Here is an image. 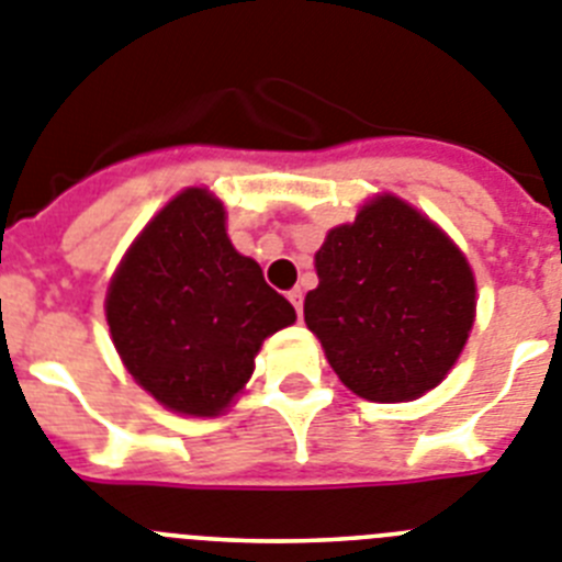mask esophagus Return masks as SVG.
<instances>
[{
	"instance_id": "obj_1",
	"label": "esophagus",
	"mask_w": 562,
	"mask_h": 562,
	"mask_svg": "<svg viewBox=\"0 0 562 562\" xmlns=\"http://www.w3.org/2000/svg\"><path fill=\"white\" fill-rule=\"evenodd\" d=\"M288 300L296 308V316H302V288H294V291H288Z\"/></svg>"
}]
</instances>
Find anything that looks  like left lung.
I'll return each mask as SVG.
<instances>
[{
	"label": "left lung",
	"mask_w": 562,
	"mask_h": 562,
	"mask_svg": "<svg viewBox=\"0 0 562 562\" xmlns=\"http://www.w3.org/2000/svg\"><path fill=\"white\" fill-rule=\"evenodd\" d=\"M305 325L368 402H413L450 373L475 322V277L422 212L379 194L316 251Z\"/></svg>",
	"instance_id": "1"
}]
</instances>
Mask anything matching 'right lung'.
Masks as SVG:
<instances>
[{
	"mask_svg": "<svg viewBox=\"0 0 562 562\" xmlns=\"http://www.w3.org/2000/svg\"><path fill=\"white\" fill-rule=\"evenodd\" d=\"M106 325L135 382L180 416H221L262 339L296 319L226 234V209L183 189L146 223L106 291Z\"/></svg>",
	"mask_w": 562,
	"mask_h": 562,
	"instance_id": "add662e5",
	"label": "right lung"
}]
</instances>
